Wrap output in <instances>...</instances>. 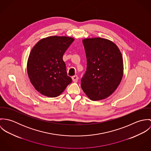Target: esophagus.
Listing matches in <instances>:
<instances>
[{"label": "esophagus", "instance_id": "34e87169", "mask_svg": "<svg viewBox=\"0 0 151 151\" xmlns=\"http://www.w3.org/2000/svg\"><path fill=\"white\" fill-rule=\"evenodd\" d=\"M78 78L77 76H74L72 77V80L74 83H77L78 81Z\"/></svg>", "mask_w": 151, "mask_h": 151}]
</instances>
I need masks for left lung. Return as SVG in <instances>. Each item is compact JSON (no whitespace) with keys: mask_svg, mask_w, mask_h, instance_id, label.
Here are the masks:
<instances>
[{"mask_svg":"<svg viewBox=\"0 0 151 151\" xmlns=\"http://www.w3.org/2000/svg\"><path fill=\"white\" fill-rule=\"evenodd\" d=\"M86 57V71L81 86L93 101L106 99L119 86L123 76V60L117 46L100 37L83 40Z\"/></svg>","mask_w":151,"mask_h":151,"instance_id":"obj_1","label":"left lung"}]
</instances>
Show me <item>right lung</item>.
<instances>
[{
	"label": "right lung",
	"mask_w": 151,
	"mask_h": 151,
	"mask_svg": "<svg viewBox=\"0 0 151 151\" xmlns=\"http://www.w3.org/2000/svg\"><path fill=\"white\" fill-rule=\"evenodd\" d=\"M74 39L50 36L40 40L32 47L27 61V73L35 89L50 98L59 96L72 82L67 76L63 55Z\"/></svg>",
	"instance_id": "add662e5"
}]
</instances>
